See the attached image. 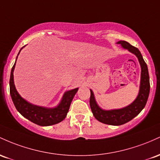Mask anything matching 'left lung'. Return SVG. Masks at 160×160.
I'll return each mask as SVG.
<instances>
[{
  "mask_svg": "<svg viewBox=\"0 0 160 160\" xmlns=\"http://www.w3.org/2000/svg\"><path fill=\"white\" fill-rule=\"evenodd\" d=\"M117 44H120L124 49L135 55L141 66V82H140L139 92L137 98L127 107L121 109H103L99 107L94 98V92L91 89L90 98V107L95 119L100 122L110 125H121L128 122L137 116L144 108L150 94V77L148 66L143 60L142 55L138 48L131 45L125 41H119Z\"/></svg>",
  "mask_w": 160,
  "mask_h": 160,
  "instance_id": "left-lung-1",
  "label": "left lung"
}]
</instances>
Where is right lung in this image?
<instances>
[{
    "instance_id": "add662e5",
    "label": "right lung",
    "mask_w": 160,
    "mask_h": 160,
    "mask_svg": "<svg viewBox=\"0 0 160 160\" xmlns=\"http://www.w3.org/2000/svg\"><path fill=\"white\" fill-rule=\"evenodd\" d=\"M25 47V46H24ZM22 47L19 51L18 55L20 53ZM18 55L17 57V60ZM16 60V62H17ZM16 62L11 69L10 78V92L14 106L17 111L22 116L26 118L32 122L37 124L41 126H49L57 124L66 118L68 113L70 104L73 98L78 91V88H74L66 91L62 96V99L58 105L55 107H45L41 106H37L27 101L18 93L15 85H14L13 72L15 69Z\"/></svg>"
}]
</instances>
